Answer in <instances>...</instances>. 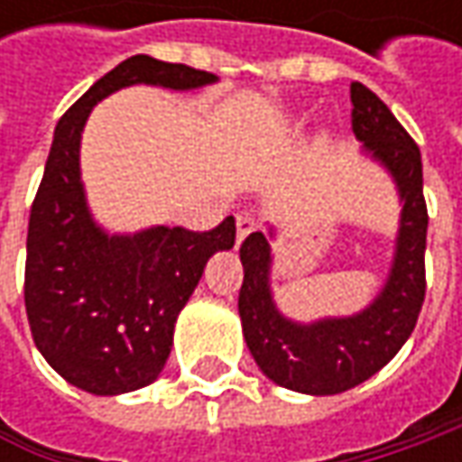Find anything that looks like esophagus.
Here are the masks:
<instances>
[{
	"label": "esophagus",
	"instance_id": "1",
	"mask_svg": "<svg viewBox=\"0 0 462 462\" xmlns=\"http://www.w3.org/2000/svg\"><path fill=\"white\" fill-rule=\"evenodd\" d=\"M257 228V221L252 213H236V241H244Z\"/></svg>",
	"mask_w": 462,
	"mask_h": 462
}]
</instances>
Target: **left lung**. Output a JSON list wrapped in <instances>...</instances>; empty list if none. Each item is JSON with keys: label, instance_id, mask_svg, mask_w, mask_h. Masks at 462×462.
<instances>
[{"label": "left lung", "instance_id": "left-lung-1", "mask_svg": "<svg viewBox=\"0 0 462 462\" xmlns=\"http://www.w3.org/2000/svg\"><path fill=\"white\" fill-rule=\"evenodd\" d=\"M352 134L396 177L403 216L393 270L375 303L352 319H328L300 327L277 313L270 295V244L262 231L249 234L239 249L244 282L239 316L244 339L262 373L282 388L331 396L342 393L396 357L417 327L427 293V200L421 153L396 116L360 81L349 84Z\"/></svg>", "mask_w": 462, "mask_h": 462}]
</instances>
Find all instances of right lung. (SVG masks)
Segmentation results:
<instances>
[{
    "instance_id": "1",
    "label": "right lung",
    "mask_w": 462,
    "mask_h": 462,
    "mask_svg": "<svg viewBox=\"0 0 462 462\" xmlns=\"http://www.w3.org/2000/svg\"><path fill=\"white\" fill-rule=\"evenodd\" d=\"M192 89L216 81L185 63L131 56L81 95L59 120L30 208L25 310L32 342L63 381L116 396L156 381L208 259L231 249L234 218L210 231L149 228L107 236L89 218L79 182V138L92 105L128 84Z\"/></svg>"
}]
</instances>
